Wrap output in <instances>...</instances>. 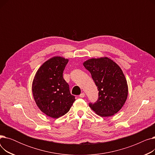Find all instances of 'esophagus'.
Returning a JSON list of instances; mask_svg holds the SVG:
<instances>
[{
  "instance_id": "obj_1",
  "label": "esophagus",
  "mask_w": 155,
  "mask_h": 155,
  "mask_svg": "<svg viewBox=\"0 0 155 155\" xmlns=\"http://www.w3.org/2000/svg\"><path fill=\"white\" fill-rule=\"evenodd\" d=\"M85 93H84V92H82V94H81L79 95V97H81V98H83V97H85Z\"/></svg>"
}]
</instances>
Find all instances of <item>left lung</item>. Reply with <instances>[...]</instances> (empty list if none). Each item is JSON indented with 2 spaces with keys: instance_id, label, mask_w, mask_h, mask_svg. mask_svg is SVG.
Returning <instances> with one entry per match:
<instances>
[{
  "instance_id": "left-lung-1",
  "label": "left lung",
  "mask_w": 155,
  "mask_h": 155,
  "mask_svg": "<svg viewBox=\"0 0 155 155\" xmlns=\"http://www.w3.org/2000/svg\"><path fill=\"white\" fill-rule=\"evenodd\" d=\"M97 87V101L89 106L102 117L116 114L124 104L128 94L124 73L114 61L108 58L91 59L84 63Z\"/></svg>"
}]
</instances>
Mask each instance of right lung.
Listing matches in <instances>:
<instances>
[{
	"mask_svg": "<svg viewBox=\"0 0 155 155\" xmlns=\"http://www.w3.org/2000/svg\"><path fill=\"white\" fill-rule=\"evenodd\" d=\"M68 62L67 59L58 56L46 61L38 70L32 82V94L38 107L53 118L67 114L75 101L63 77Z\"/></svg>",
	"mask_w": 155,
	"mask_h": 155,
	"instance_id": "obj_1",
	"label": "right lung"
}]
</instances>
